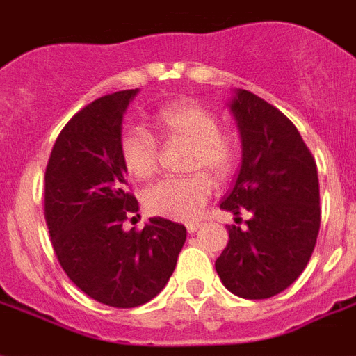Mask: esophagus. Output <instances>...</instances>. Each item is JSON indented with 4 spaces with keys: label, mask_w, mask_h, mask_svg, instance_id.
I'll list each match as a JSON object with an SVG mask.
<instances>
[{
    "label": "esophagus",
    "mask_w": 356,
    "mask_h": 356,
    "mask_svg": "<svg viewBox=\"0 0 356 356\" xmlns=\"http://www.w3.org/2000/svg\"><path fill=\"white\" fill-rule=\"evenodd\" d=\"M199 227H201V225H199L197 221H190V223H186V230H188V232H190V234L195 232V230H197Z\"/></svg>",
    "instance_id": "34e87169"
}]
</instances>
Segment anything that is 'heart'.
Wrapping results in <instances>:
<instances>
[{
    "instance_id": "obj_1",
    "label": "heart",
    "mask_w": 356,
    "mask_h": 356,
    "mask_svg": "<svg viewBox=\"0 0 356 356\" xmlns=\"http://www.w3.org/2000/svg\"><path fill=\"white\" fill-rule=\"evenodd\" d=\"M152 128L164 146H188L184 168L188 177L166 179L144 193V207L155 216L192 219L212 192V179L234 172L239 157L238 140L221 129L219 118L195 102H173L157 109ZM118 155L126 172L137 181H149L159 172V144L146 129H128L118 138ZM203 169V172H199ZM209 172L207 174L206 172Z\"/></svg>"
}]
</instances>
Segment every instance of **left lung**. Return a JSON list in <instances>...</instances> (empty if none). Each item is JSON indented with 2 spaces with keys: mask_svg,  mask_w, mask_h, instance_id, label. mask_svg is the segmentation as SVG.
<instances>
[{
  "mask_svg": "<svg viewBox=\"0 0 356 356\" xmlns=\"http://www.w3.org/2000/svg\"><path fill=\"white\" fill-rule=\"evenodd\" d=\"M243 161L221 208L247 228L228 225V243L216 259L225 287L239 298L276 296L298 278L320 230V184L313 153L291 120L258 95L239 89L230 104Z\"/></svg>",
  "mask_w": 356,
  "mask_h": 356,
  "instance_id": "1",
  "label": "left lung"
}]
</instances>
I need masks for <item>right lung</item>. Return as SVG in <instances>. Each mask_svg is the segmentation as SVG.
Instances as JSON below:
<instances>
[{
    "label": "right lung",
    "mask_w": 356,
    "mask_h": 356,
    "mask_svg": "<svg viewBox=\"0 0 356 356\" xmlns=\"http://www.w3.org/2000/svg\"><path fill=\"white\" fill-rule=\"evenodd\" d=\"M135 95L137 89H126L97 98L63 126L43 188L45 221L62 268L88 296L118 309L155 298L186 241L184 225L164 218H152L143 230L122 228L138 210L118 155L122 115Z\"/></svg>",
    "instance_id": "1"
}]
</instances>
